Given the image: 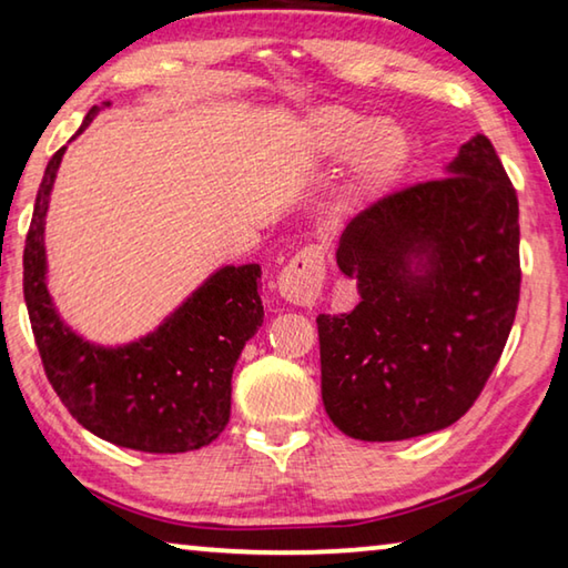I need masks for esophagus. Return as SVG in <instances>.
<instances>
[{
  "mask_svg": "<svg viewBox=\"0 0 568 568\" xmlns=\"http://www.w3.org/2000/svg\"><path fill=\"white\" fill-rule=\"evenodd\" d=\"M323 277H326V252L321 245H308L295 252L291 263L281 270L277 291L287 303L311 308L321 295Z\"/></svg>",
  "mask_w": 568,
  "mask_h": 568,
  "instance_id": "34e87169",
  "label": "esophagus"
}]
</instances>
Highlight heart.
<instances>
[{"instance_id":"obj_1","label":"heart","mask_w":568,"mask_h":568,"mask_svg":"<svg viewBox=\"0 0 568 568\" xmlns=\"http://www.w3.org/2000/svg\"><path fill=\"white\" fill-rule=\"evenodd\" d=\"M316 146L323 156L341 159L356 151V174L362 184H382L407 159V136L399 125L372 123L351 111H328L316 123Z\"/></svg>"}]
</instances>
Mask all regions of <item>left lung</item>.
<instances>
[{"label":"left lung","mask_w":568,"mask_h":568,"mask_svg":"<svg viewBox=\"0 0 568 568\" xmlns=\"http://www.w3.org/2000/svg\"><path fill=\"white\" fill-rule=\"evenodd\" d=\"M518 196L483 133L443 179L376 200L336 263L362 303L321 313V397L344 435L397 443L455 425L480 397L520 295Z\"/></svg>","instance_id":"left-lung-1"}]
</instances>
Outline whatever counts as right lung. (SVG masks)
<instances>
[{"instance_id":"add662e5","label":"right lung","mask_w":568,"mask_h":568,"mask_svg":"<svg viewBox=\"0 0 568 568\" xmlns=\"http://www.w3.org/2000/svg\"><path fill=\"white\" fill-rule=\"evenodd\" d=\"M111 103L93 105L75 136ZM73 136V139H75ZM65 146L50 159L24 242V303L44 374L68 412L95 437L141 453H189L230 422L232 372L263 326L260 270L224 265L125 346H98L65 326L48 291L44 217Z\"/></svg>"}]
</instances>
